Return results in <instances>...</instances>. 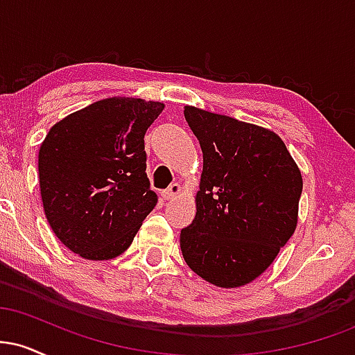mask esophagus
Listing matches in <instances>:
<instances>
[{
  "instance_id": "esophagus-1",
  "label": "esophagus",
  "mask_w": 355,
  "mask_h": 355,
  "mask_svg": "<svg viewBox=\"0 0 355 355\" xmlns=\"http://www.w3.org/2000/svg\"><path fill=\"white\" fill-rule=\"evenodd\" d=\"M178 191H180V185H178V183H172V185H170L168 189L162 191V197H164L165 200H170V198L177 197Z\"/></svg>"
}]
</instances>
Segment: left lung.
Here are the masks:
<instances>
[{"label":"left lung","mask_w":355,"mask_h":355,"mask_svg":"<svg viewBox=\"0 0 355 355\" xmlns=\"http://www.w3.org/2000/svg\"><path fill=\"white\" fill-rule=\"evenodd\" d=\"M203 152L193 222L180 232L187 266L234 288L274 262L297 227L302 175L279 135L235 118L185 107Z\"/></svg>","instance_id":"obj_1"}]
</instances>
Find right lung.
Listing matches in <instances>:
<instances>
[{
	"mask_svg": "<svg viewBox=\"0 0 355 355\" xmlns=\"http://www.w3.org/2000/svg\"><path fill=\"white\" fill-rule=\"evenodd\" d=\"M162 110L160 101L100 100L53 125L40 146L44 215L60 242L83 259L123 254L157 205L144 138Z\"/></svg>",
	"mask_w": 355,
	"mask_h": 355,
	"instance_id": "obj_1",
	"label": "right lung"
}]
</instances>
